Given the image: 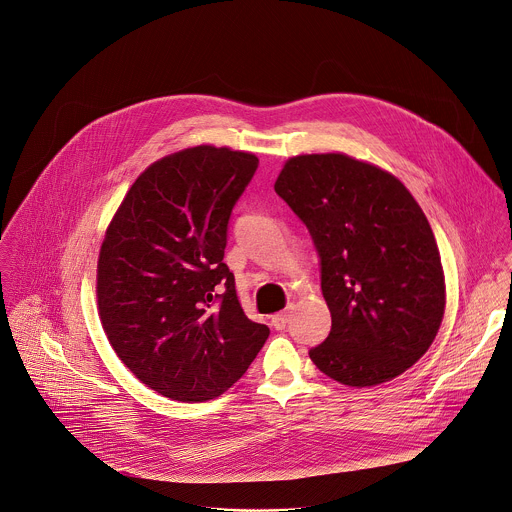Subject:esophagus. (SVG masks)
I'll return each instance as SVG.
<instances>
[{"label":"esophagus","instance_id":"34e87169","mask_svg":"<svg viewBox=\"0 0 512 512\" xmlns=\"http://www.w3.org/2000/svg\"><path fill=\"white\" fill-rule=\"evenodd\" d=\"M289 319H291V309H285L277 315L271 317V325L277 329V331H283L287 325H289Z\"/></svg>","mask_w":512,"mask_h":512}]
</instances>
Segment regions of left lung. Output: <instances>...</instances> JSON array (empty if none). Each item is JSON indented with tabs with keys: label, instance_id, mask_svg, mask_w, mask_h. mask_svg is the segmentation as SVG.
Here are the masks:
<instances>
[{
	"label": "left lung",
	"instance_id": "8db88e82",
	"mask_svg": "<svg viewBox=\"0 0 512 512\" xmlns=\"http://www.w3.org/2000/svg\"><path fill=\"white\" fill-rule=\"evenodd\" d=\"M275 191L311 233L331 311L311 361L349 387L405 373L445 313L439 247L415 197L395 175L343 153L291 157Z\"/></svg>",
	"mask_w": 512,
	"mask_h": 512
}]
</instances>
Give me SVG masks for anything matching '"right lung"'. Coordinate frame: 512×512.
Segmentation results:
<instances>
[{"instance_id": "obj_1", "label": "right lung", "mask_w": 512, "mask_h": 512, "mask_svg": "<svg viewBox=\"0 0 512 512\" xmlns=\"http://www.w3.org/2000/svg\"><path fill=\"white\" fill-rule=\"evenodd\" d=\"M253 153L199 145L149 165L107 227L97 261L103 331L149 389L183 403L219 397L269 337L223 263L229 217Z\"/></svg>"}]
</instances>
